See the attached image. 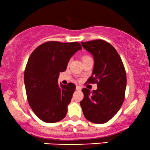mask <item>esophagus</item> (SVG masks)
<instances>
[{
  "label": "esophagus",
  "mask_w": 150,
  "mask_h": 150,
  "mask_svg": "<svg viewBox=\"0 0 150 150\" xmlns=\"http://www.w3.org/2000/svg\"><path fill=\"white\" fill-rule=\"evenodd\" d=\"M81 89H82V87H81L80 86H79V85H77V86H76V90H77V91H80Z\"/></svg>",
  "instance_id": "1"
}]
</instances>
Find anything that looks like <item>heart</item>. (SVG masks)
Segmentation results:
<instances>
[{
    "label": "heart",
    "instance_id": "1",
    "mask_svg": "<svg viewBox=\"0 0 150 150\" xmlns=\"http://www.w3.org/2000/svg\"><path fill=\"white\" fill-rule=\"evenodd\" d=\"M87 57H89V56H84L83 58H87Z\"/></svg>",
    "mask_w": 150,
    "mask_h": 150
}]
</instances>
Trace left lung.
I'll return each instance as SVG.
<instances>
[{"instance_id": "obj_1", "label": "left lung", "mask_w": 150, "mask_h": 150, "mask_svg": "<svg viewBox=\"0 0 150 150\" xmlns=\"http://www.w3.org/2000/svg\"><path fill=\"white\" fill-rule=\"evenodd\" d=\"M82 47L92 55L94 65L89 83H97V89H82L84 98L80 104L89 121L104 123L119 111L125 99L126 73L119 54L104 40L81 42Z\"/></svg>"}]
</instances>
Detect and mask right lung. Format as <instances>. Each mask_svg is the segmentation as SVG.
<instances>
[{"label":"right lung","mask_w":150,"mask_h":150,"mask_svg":"<svg viewBox=\"0 0 150 150\" xmlns=\"http://www.w3.org/2000/svg\"><path fill=\"white\" fill-rule=\"evenodd\" d=\"M81 49L78 42H48L30 55L24 75L27 100L36 116L44 122L56 123L66 116L75 85H60L58 78L66 70L70 58Z\"/></svg>","instance_id":"1"}]
</instances>
